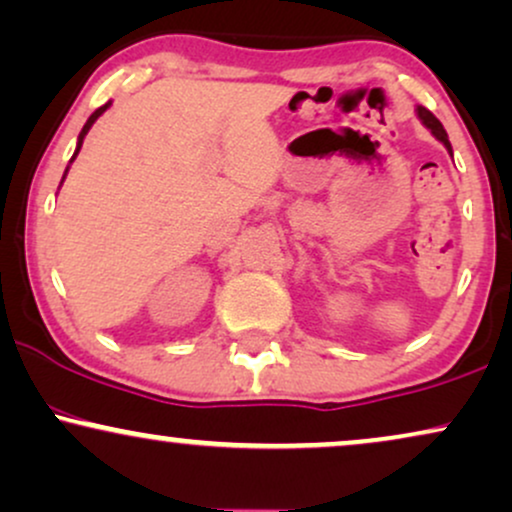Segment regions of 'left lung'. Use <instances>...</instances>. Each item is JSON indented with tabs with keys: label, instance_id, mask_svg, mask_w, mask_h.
I'll return each instance as SVG.
<instances>
[{
	"label": "left lung",
	"instance_id": "left-lung-1",
	"mask_svg": "<svg viewBox=\"0 0 512 512\" xmlns=\"http://www.w3.org/2000/svg\"><path fill=\"white\" fill-rule=\"evenodd\" d=\"M418 118L423 120V125L430 129L432 134H435V137L442 141V144L446 146V151L451 153V144H449V137H446V132H444V127H442V122H439L435 115H432L428 108H423V106H418Z\"/></svg>",
	"mask_w": 512,
	"mask_h": 512
}]
</instances>
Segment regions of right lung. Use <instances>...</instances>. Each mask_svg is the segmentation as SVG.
I'll return each mask as SVG.
<instances>
[{"label":"right lung","instance_id":"add662e5","mask_svg":"<svg viewBox=\"0 0 512 512\" xmlns=\"http://www.w3.org/2000/svg\"><path fill=\"white\" fill-rule=\"evenodd\" d=\"M108 106H111V103H106V106L96 108V111H94L92 115H89V120H87V122H84V127H82L80 137H77V148H75V155H77V153H80V148H82V141H84V137H87L89 127H92V125H94V122H96V118H99V115H101L103 111H106V108H108ZM75 155H73V158H75ZM70 163H73V160H70ZM66 172H68V170H66ZM63 179H66V174H63Z\"/></svg>","mask_w":512,"mask_h":512}]
</instances>
